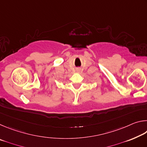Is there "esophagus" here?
Masks as SVG:
<instances>
[{
	"instance_id": "1",
	"label": "esophagus",
	"mask_w": 147,
	"mask_h": 147,
	"mask_svg": "<svg viewBox=\"0 0 147 147\" xmlns=\"http://www.w3.org/2000/svg\"><path fill=\"white\" fill-rule=\"evenodd\" d=\"M77 71H80V69H77Z\"/></svg>"
}]
</instances>
